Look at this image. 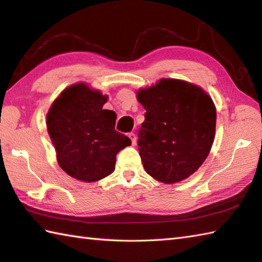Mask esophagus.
<instances>
[{
    "label": "esophagus",
    "instance_id": "1",
    "mask_svg": "<svg viewBox=\"0 0 262 262\" xmlns=\"http://www.w3.org/2000/svg\"><path fill=\"white\" fill-rule=\"evenodd\" d=\"M128 137L130 138L133 145H135V144H136V135L134 134V133H129V134H128Z\"/></svg>",
    "mask_w": 262,
    "mask_h": 262
}]
</instances>
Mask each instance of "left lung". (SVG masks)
I'll list each match as a JSON object with an SVG mask.
<instances>
[{"label":"left lung","instance_id":"1","mask_svg":"<svg viewBox=\"0 0 262 262\" xmlns=\"http://www.w3.org/2000/svg\"><path fill=\"white\" fill-rule=\"evenodd\" d=\"M137 99L146 110L137 141L144 169L164 183L186 179L204 163L213 145V100L199 86L173 79L140 90Z\"/></svg>","mask_w":262,"mask_h":262}]
</instances>
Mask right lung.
<instances>
[{"instance_id":"obj_1","label":"right lung","mask_w":262,"mask_h":262,"mask_svg":"<svg viewBox=\"0 0 262 262\" xmlns=\"http://www.w3.org/2000/svg\"><path fill=\"white\" fill-rule=\"evenodd\" d=\"M107 99L80 83L65 89L47 114L57 162L77 180L92 182L113 173L117 153L132 143L115 129V111L102 108Z\"/></svg>"}]
</instances>
